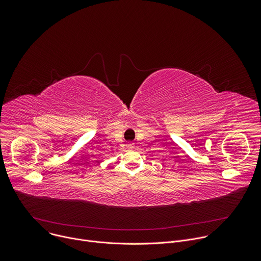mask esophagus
I'll return each mask as SVG.
<instances>
[{"label": "esophagus", "mask_w": 261, "mask_h": 261, "mask_svg": "<svg viewBox=\"0 0 261 261\" xmlns=\"http://www.w3.org/2000/svg\"><path fill=\"white\" fill-rule=\"evenodd\" d=\"M127 146H128V147H133V146H134V143H133V142H128V143H127Z\"/></svg>", "instance_id": "obj_1"}]
</instances>
